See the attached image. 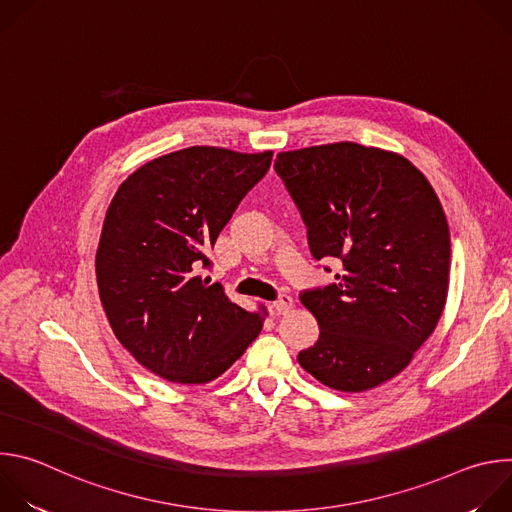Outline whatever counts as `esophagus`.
Returning a JSON list of instances; mask_svg holds the SVG:
<instances>
[{"mask_svg":"<svg viewBox=\"0 0 512 512\" xmlns=\"http://www.w3.org/2000/svg\"><path fill=\"white\" fill-rule=\"evenodd\" d=\"M291 308H294V300H291L287 294H283L277 302H273V304H271V310H273V314H277V316H285V314H289V312H291Z\"/></svg>","mask_w":512,"mask_h":512,"instance_id":"1","label":"esophagus"}]
</instances>
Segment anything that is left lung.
<instances>
[{
    "instance_id": "left-lung-1",
    "label": "left lung",
    "mask_w": 512,
    "mask_h": 512,
    "mask_svg": "<svg viewBox=\"0 0 512 512\" xmlns=\"http://www.w3.org/2000/svg\"><path fill=\"white\" fill-rule=\"evenodd\" d=\"M275 172L302 212L312 255L342 267L336 283L300 296L320 338L298 362L336 391L379 387L444 312L452 249L442 202L409 160L352 141L281 152Z\"/></svg>"
}]
</instances>
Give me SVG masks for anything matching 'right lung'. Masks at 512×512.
Here are the masks:
<instances>
[{"label": "right lung", "instance_id": "obj_1", "mask_svg": "<svg viewBox=\"0 0 512 512\" xmlns=\"http://www.w3.org/2000/svg\"><path fill=\"white\" fill-rule=\"evenodd\" d=\"M271 158L192 145L117 188L95 259L99 298L117 340L154 375L210 383L259 336L267 310H243L198 269Z\"/></svg>", "mask_w": 512, "mask_h": 512}]
</instances>
